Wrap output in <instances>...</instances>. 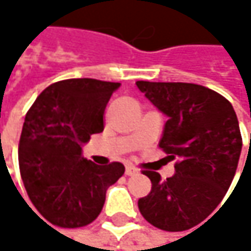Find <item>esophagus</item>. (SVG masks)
<instances>
[{
	"label": "esophagus",
	"mask_w": 251,
	"mask_h": 251,
	"mask_svg": "<svg viewBox=\"0 0 251 251\" xmlns=\"http://www.w3.org/2000/svg\"><path fill=\"white\" fill-rule=\"evenodd\" d=\"M136 173H138V170H136L133 166H126V169H125L126 176H133V175H136Z\"/></svg>",
	"instance_id": "1"
}]
</instances>
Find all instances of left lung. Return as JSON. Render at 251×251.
<instances>
[{"label":"left lung","instance_id":"8db88e82","mask_svg":"<svg viewBox=\"0 0 251 251\" xmlns=\"http://www.w3.org/2000/svg\"><path fill=\"white\" fill-rule=\"evenodd\" d=\"M136 87L169 118L158 145L177 160L167 180L144 172L152 187L138 208L160 229H189L215 211L231 186L243 147L237 115L226 97L203 85L136 81Z\"/></svg>","mask_w":251,"mask_h":251}]
</instances>
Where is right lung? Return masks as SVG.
<instances>
[{"instance_id":"1","label":"right lung","mask_w":251,"mask_h":251,"mask_svg":"<svg viewBox=\"0 0 251 251\" xmlns=\"http://www.w3.org/2000/svg\"><path fill=\"white\" fill-rule=\"evenodd\" d=\"M121 82L71 78L45 88L25 115L19 166L27 195L50 224L78 228L103 209L106 192L125 173L121 163L97 166L82 145L103 132V115Z\"/></svg>"}]
</instances>
